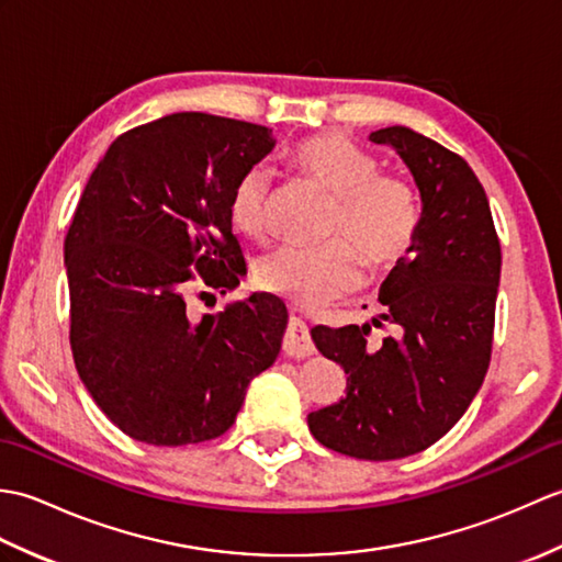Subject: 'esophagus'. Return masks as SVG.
<instances>
[{"instance_id":"1","label":"esophagus","mask_w":562,"mask_h":562,"mask_svg":"<svg viewBox=\"0 0 562 562\" xmlns=\"http://www.w3.org/2000/svg\"><path fill=\"white\" fill-rule=\"evenodd\" d=\"M282 352L288 357H306L314 352L312 338H308V328L302 318H290L288 330H284L282 338Z\"/></svg>"}]
</instances>
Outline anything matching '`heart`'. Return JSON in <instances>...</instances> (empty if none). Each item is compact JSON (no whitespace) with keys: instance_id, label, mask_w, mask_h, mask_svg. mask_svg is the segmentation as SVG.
<instances>
[{"instance_id":"1","label":"heart","mask_w":562,"mask_h":562,"mask_svg":"<svg viewBox=\"0 0 562 562\" xmlns=\"http://www.w3.org/2000/svg\"><path fill=\"white\" fill-rule=\"evenodd\" d=\"M294 169L316 183L333 207L328 236H340L321 248L280 246L262 256L256 280L262 290L292 304L318 306L350 292L360 282L362 262L386 270L408 254L420 210L413 188L398 176L379 173L372 154L340 135L304 139L290 151ZM270 171L250 166L232 188L229 217L241 234L260 238L268 232Z\"/></svg>"}]
</instances>
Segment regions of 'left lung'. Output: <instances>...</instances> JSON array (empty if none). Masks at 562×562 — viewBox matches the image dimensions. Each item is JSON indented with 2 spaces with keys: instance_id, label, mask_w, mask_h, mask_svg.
<instances>
[{
  "instance_id": "1",
  "label": "left lung",
  "mask_w": 562,
  "mask_h": 562,
  "mask_svg": "<svg viewBox=\"0 0 562 562\" xmlns=\"http://www.w3.org/2000/svg\"><path fill=\"white\" fill-rule=\"evenodd\" d=\"M396 149L420 190L408 256L381 282L384 341L369 324L312 328L318 352L348 374L345 398L308 413L321 445L345 457L391 461L425 451L459 423L491 364L499 241L485 190L459 154L411 127L369 135Z\"/></svg>"
}]
</instances>
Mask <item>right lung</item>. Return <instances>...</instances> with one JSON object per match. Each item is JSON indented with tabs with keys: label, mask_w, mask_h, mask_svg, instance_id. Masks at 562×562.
<instances>
[{
	"label": "right lung",
	"mask_w": 562,
	"mask_h": 562,
	"mask_svg": "<svg viewBox=\"0 0 562 562\" xmlns=\"http://www.w3.org/2000/svg\"><path fill=\"white\" fill-rule=\"evenodd\" d=\"M272 147L262 125L173 113L117 137L83 188L65 238L69 342L81 384L127 437L183 447L224 435L250 379L278 360V296L200 318L186 304L193 270L220 294L246 274L229 198Z\"/></svg>",
	"instance_id": "right-lung-1"
}]
</instances>
